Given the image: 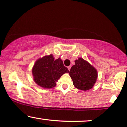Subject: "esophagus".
Listing matches in <instances>:
<instances>
[{"label":"esophagus","instance_id":"34e87169","mask_svg":"<svg viewBox=\"0 0 127 127\" xmlns=\"http://www.w3.org/2000/svg\"><path fill=\"white\" fill-rule=\"evenodd\" d=\"M67 68H68V69H69V70H70V68H71V66H68Z\"/></svg>","mask_w":127,"mask_h":127}]
</instances>
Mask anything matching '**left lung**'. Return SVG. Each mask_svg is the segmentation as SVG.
Returning a JSON list of instances; mask_svg holds the SVG:
<instances>
[{
  "mask_svg": "<svg viewBox=\"0 0 127 127\" xmlns=\"http://www.w3.org/2000/svg\"><path fill=\"white\" fill-rule=\"evenodd\" d=\"M75 64L71 67L69 75L73 84L79 90L86 91L91 89L97 78L96 69L83 58L75 61Z\"/></svg>",
  "mask_w": 127,
  "mask_h": 127,
  "instance_id": "8db88e82",
  "label": "left lung"
}]
</instances>
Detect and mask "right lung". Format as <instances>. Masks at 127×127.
<instances>
[{
  "label": "right lung",
  "mask_w": 127,
  "mask_h": 127,
  "mask_svg": "<svg viewBox=\"0 0 127 127\" xmlns=\"http://www.w3.org/2000/svg\"><path fill=\"white\" fill-rule=\"evenodd\" d=\"M54 59L52 54L46 55L37 60L33 66L32 72L34 81L43 88L54 87L60 78L69 72L61 58Z\"/></svg>",
  "instance_id": "add662e5"
}]
</instances>
